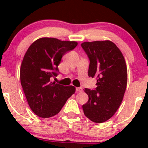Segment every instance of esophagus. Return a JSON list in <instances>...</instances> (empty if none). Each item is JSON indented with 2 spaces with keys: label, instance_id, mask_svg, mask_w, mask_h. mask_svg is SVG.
<instances>
[{
  "label": "esophagus",
  "instance_id": "obj_1",
  "mask_svg": "<svg viewBox=\"0 0 148 148\" xmlns=\"http://www.w3.org/2000/svg\"><path fill=\"white\" fill-rule=\"evenodd\" d=\"M76 91H77V92H82V89L81 87H77L76 88Z\"/></svg>",
  "mask_w": 148,
  "mask_h": 148
}]
</instances>
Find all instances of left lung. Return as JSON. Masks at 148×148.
<instances>
[{
	"label": "left lung",
	"mask_w": 148,
	"mask_h": 148,
	"mask_svg": "<svg viewBox=\"0 0 148 148\" xmlns=\"http://www.w3.org/2000/svg\"><path fill=\"white\" fill-rule=\"evenodd\" d=\"M82 47L89 59L88 76L95 77L97 87L85 88L89 100L84 114L96 123L111 118L122 103L127 82V66L122 52L110 41L84 42Z\"/></svg>",
	"instance_id": "left-lung-1"
}]
</instances>
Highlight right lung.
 Wrapping results in <instances>:
<instances>
[{
  "mask_svg": "<svg viewBox=\"0 0 148 148\" xmlns=\"http://www.w3.org/2000/svg\"><path fill=\"white\" fill-rule=\"evenodd\" d=\"M77 46L76 41L41 38L34 41L24 55L21 84L30 108L38 117L56 115L75 92L74 86H64L51 79L59 74L62 56Z\"/></svg>",
  "mask_w": 148,
  "mask_h": 148,
  "instance_id": "add662e5",
  "label": "right lung"
}]
</instances>
